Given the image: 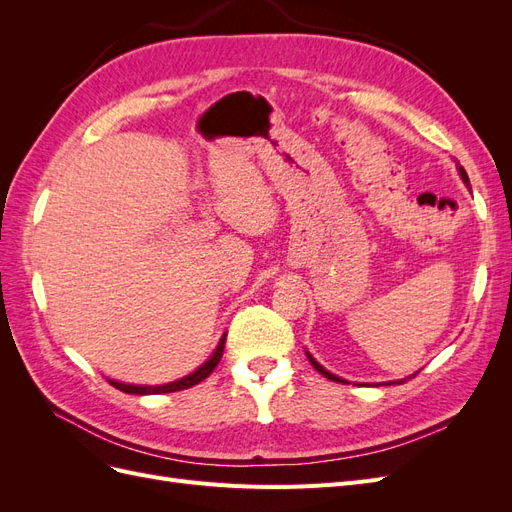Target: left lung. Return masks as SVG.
Wrapping results in <instances>:
<instances>
[{"label": "left lung", "mask_w": 512, "mask_h": 512, "mask_svg": "<svg viewBox=\"0 0 512 512\" xmlns=\"http://www.w3.org/2000/svg\"><path fill=\"white\" fill-rule=\"evenodd\" d=\"M459 173H461V179L463 181H466V185H470V179H468V173H466V170H463V166H459ZM307 359H309V363H312L314 367H316V371H318V374H322L324 378H329V380H333V382H346V380H342V378H337V376H333V374H329V371L327 369H324L322 365H318L314 359H312V354H307ZM416 376V374H414ZM408 378H404V380H399V384L401 382H406Z\"/></svg>", "instance_id": "8db88e82"}]
</instances>
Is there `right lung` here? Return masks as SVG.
I'll return each instance as SVG.
<instances>
[{
  "label": "right lung",
  "mask_w": 512,
  "mask_h": 512,
  "mask_svg": "<svg viewBox=\"0 0 512 512\" xmlns=\"http://www.w3.org/2000/svg\"><path fill=\"white\" fill-rule=\"evenodd\" d=\"M224 342H226V335L220 339L218 348H215V352L211 354V359L200 365L194 374L185 376L177 382H170V384H164V386H134V384H121L117 380H108V384L115 386V389L123 391V393H130V395H160V393H175V391H183V389H190V386L203 382L207 376H211V371L218 367L222 354H224Z\"/></svg>",
  "instance_id": "obj_1"
}]
</instances>
